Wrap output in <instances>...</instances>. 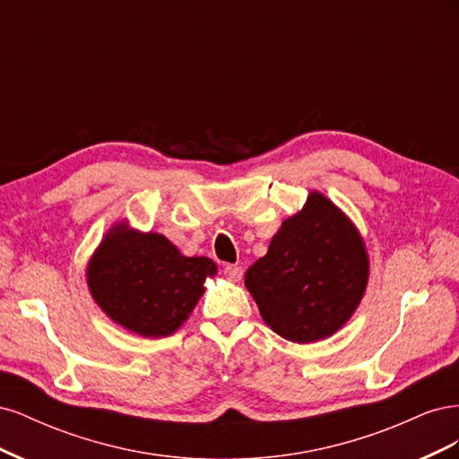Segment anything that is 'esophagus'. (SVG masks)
Returning <instances> with one entry per match:
<instances>
[{
  "mask_svg": "<svg viewBox=\"0 0 459 459\" xmlns=\"http://www.w3.org/2000/svg\"><path fill=\"white\" fill-rule=\"evenodd\" d=\"M224 273L228 275L230 281H239L241 277H243L241 266H235V264H226V266H224Z\"/></svg>",
  "mask_w": 459,
  "mask_h": 459,
  "instance_id": "1",
  "label": "esophagus"
}]
</instances>
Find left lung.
I'll return each instance as SVG.
<instances>
[{
    "label": "left lung",
    "mask_w": 459,
    "mask_h": 459,
    "mask_svg": "<svg viewBox=\"0 0 459 459\" xmlns=\"http://www.w3.org/2000/svg\"><path fill=\"white\" fill-rule=\"evenodd\" d=\"M369 258L341 208L312 191L245 273L262 319L293 342H316L349 322L364 297Z\"/></svg>",
    "instance_id": "8db88e82"
}]
</instances>
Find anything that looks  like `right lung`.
<instances>
[{
  "instance_id": "add662e5",
  "label": "right lung",
  "mask_w": 459,
  "mask_h": 459,
  "mask_svg": "<svg viewBox=\"0 0 459 459\" xmlns=\"http://www.w3.org/2000/svg\"><path fill=\"white\" fill-rule=\"evenodd\" d=\"M216 273L206 256H184L160 233L110 228L93 253L86 277L101 310L135 335L166 337L182 325Z\"/></svg>"
}]
</instances>
